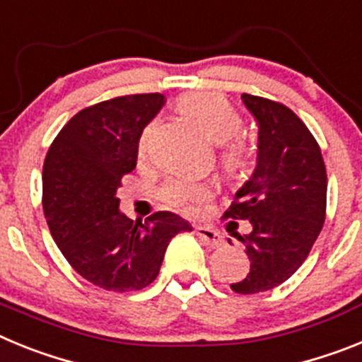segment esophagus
Listing matches in <instances>:
<instances>
[{
  "label": "esophagus",
  "instance_id": "esophagus-1",
  "mask_svg": "<svg viewBox=\"0 0 362 362\" xmlns=\"http://www.w3.org/2000/svg\"><path fill=\"white\" fill-rule=\"evenodd\" d=\"M194 233H197V237L204 242V246L207 247H220L224 244V238H222L220 231L209 228V226H197V228H194Z\"/></svg>",
  "mask_w": 362,
  "mask_h": 362
}]
</instances>
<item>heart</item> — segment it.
I'll return each mask as SVG.
<instances>
[{"instance_id":"1","label":"heart","mask_w":362,"mask_h":362,"mask_svg":"<svg viewBox=\"0 0 362 362\" xmlns=\"http://www.w3.org/2000/svg\"><path fill=\"white\" fill-rule=\"evenodd\" d=\"M182 111L191 116L211 142L223 144L220 160L229 173H237L247 165L250 147L235 134L242 129V118L231 103L216 93H189L184 94L178 102ZM211 185L206 182L175 178L163 185L162 197L175 207L200 206L211 199Z\"/></svg>"}]
</instances>
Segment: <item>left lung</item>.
Returning a JSON list of instances; mask_svg holds the SVG:
<instances>
[{
	"label": "left lung",
	"mask_w": 362,
	"mask_h": 362,
	"mask_svg": "<svg viewBox=\"0 0 362 362\" xmlns=\"http://www.w3.org/2000/svg\"><path fill=\"white\" fill-rule=\"evenodd\" d=\"M242 102L259 125V155L224 216L251 224L247 235L231 233L251 260L231 290L250 295L273 290L306 260L325 224L328 178L319 144L291 109L253 94Z\"/></svg>",
	"instance_id": "8db88e82"
}]
</instances>
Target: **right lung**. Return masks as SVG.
<instances>
[{"label":"right lung","mask_w":362,"mask_h":362,"mask_svg":"<svg viewBox=\"0 0 362 362\" xmlns=\"http://www.w3.org/2000/svg\"><path fill=\"white\" fill-rule=\"evenodd\" d=\"M163 94H131L74 115L43 163V213L67 262L107 291H136L155 281L169 242L191 224L171 211L133 222L116 191L136 168L144 129Z\"/></svg>","instance_id":"add662e5"}]
</instances>
